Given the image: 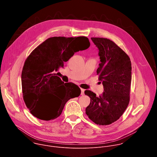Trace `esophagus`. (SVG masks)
Listing matches in <instances>:
<instances>
[{
  "label": "esophagus",
  "mask_w": 157,
  "mask_h": 157,
  "mask_svg": "<svg viewBox=\"0 0 157 157\" xmlns=\"http://www.w3.org/2000/svg\"><path fill=\"white\" fill-rule=\"evenodd\" d=\"M81 94L82 96H83V95L84 94V89H81Z\"/></svg>",
  "instance_id": "1"
}]
</instances>
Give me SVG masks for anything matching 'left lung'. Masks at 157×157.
<instances>
[{"label":"left lung","instance_id":"obj_1","mask_svg":"<svg viewBox=\"0 0 157 157\" xmlns=\"http://www.w3.org/2000/svg\"><path fill=\"white\" fill-rule=\"evenodd\" d=\"M99 50L101 63L97 70L104 92L99 97L86 90L90 104L86 114L93 122L109 125L117 121L127 109L130 101L132 65L128 56L113 41L104 38H91Z\"/></svg>","mask_w":157,"mask_h":157}]
</instances>
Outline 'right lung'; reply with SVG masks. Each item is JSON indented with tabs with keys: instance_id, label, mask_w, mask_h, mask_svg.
<instances>
[{
	"instance_id": "right-lung-1",
	"label": "right lung",
	"mask_w": 157,
	"mask_h": 157,
	"mask_svg": "<svg viewBox=\"0 0 157 157\" xmlns=\"http://www.w3.org/2000/svg\"><path fill=\"white\" fill-rule=\"evenodd\" d=\"M89 46L86 36H54L43 41L27 57L21 72L22 93L33 116L43 121L55 119L61 115L67 101L80 95L77 85L64 84L55 73L75 53Z\"/></svg>"
}]
</instances>
